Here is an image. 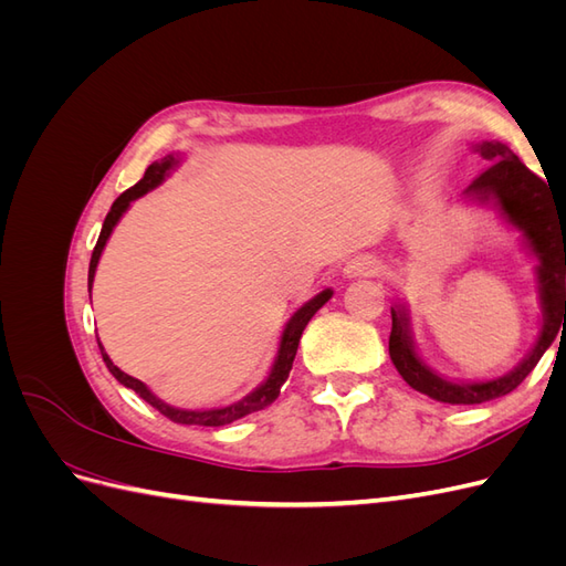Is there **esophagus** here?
<instances>
[{
	"label": "esophagus",
	"mask_w": 566,
	"mask_h": 566,
	"mask_svg": "<svg viewBox=\"0 0 566 566\" xmlns=\"http://www.w3.org/2000/svg\"><path fill=\"white\" fill-rule=\"evenodd\" d=\"M382 271V264L378 256L373 254H356L354 260L347 262L345 266V276L347 279H358V276H378Z\"/></svg>",
	"instance_id": "esophagus-1"
}]
</instances>
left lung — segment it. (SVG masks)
<instances>
[{"instance_id":"left-lung-1","label":"left lung","mask_w":566,"mask_h":566,"mask_svg":"<svg viewBox=\"0 0 566 566\" xmlns=\"http://www.w3.org/2000/svg\"><path fill=\"white\" fill-rule=\"evenodd\" d=\"M474 150L482 153L489 167L472 179L465 196L482 202L495 200L510 224H515L526 235L531 250L538 256L543 331L531 354L503 378L468 385L449 382L420 361L408 335L406 312L391 306L389 356L394 366L410 387L443 403H484L517 389L526 375L536 368L545 349L553 345L562 316L566 323V208H559L551 198L547 184L531 172L505 144L484 142L476 144Z\"/></svg>"}]
</instances>
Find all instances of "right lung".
Here are the masks:
<instances>
[{
  "label": "right lung",
  "instance_id": "add662e5",
  "mask_svg": "<svg viewBox=\"0 0 566 566\" xmlns=\"http://www.w3.org/2000/svg\"><path fill=\"white\" fill-rule=\"evenodd\" d=\"M172 165H175V158H172V156H167L163 163H153V165L146 169L144 179H142L139 184H134L132 188H127V191L113 202L111 212L106 214L104 229H101L96 248H94V252H92V262H90V293H92V281H94V273H96L98 256H101V252H104V245H106V241H108V235L113 233V227L117 224L119 217H123V212L129 208V202L136 200V198H142L144 193H148L150 188H156V186L165 179L167 169L172 167ZM331 297H333V290H323V293H318L314 300L306 302V304L302 306V310L295 312V316L290 318L287 325H285L283 337H281V349H279L276 361H273V368H271V373H269V378H266L260 387H256L252 394H248L245 399L235 401V403H231V406H227V408L181 410V408L167 406V403H163V401L156 397V394H150V389H148L142 380H136V378H132V375L119 370V368L111 361L108 354L104 352V347H101V342H98V349H101V356H104V361H106L108 370L115 375V380L123 382V385L129 387V389H134L144 401H148L153 408L160 410V413H163L165 418H169L172 422H181V424H202V427L229 424V422H233V420H241V418H245V416H250V413H256V410H262V408L271 406L273 401L279 399L281 387H283V382L287 380L290 368H293L295 354H297V347H300L302 331L306 328V323L312 321V316H314V314L321 310V306H323L325 302H328Z\"/></svg>",
  "mask_w": 566,
  "mask_h": 566
}]
</instances>
